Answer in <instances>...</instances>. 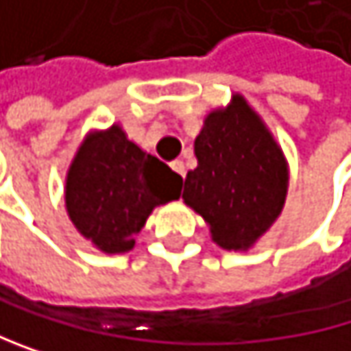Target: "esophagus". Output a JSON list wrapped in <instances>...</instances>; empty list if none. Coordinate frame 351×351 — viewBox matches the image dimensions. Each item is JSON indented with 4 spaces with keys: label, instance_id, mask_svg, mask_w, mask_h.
Here are the masks:
<instances>
[{
    "label": "esophagus",
    "instance_id": "obj_1",
    "mask_svg": "<svg viewBox=\"0 0 351 351\" xmlns=\"http://www.w3.org/2000/svg\"><path fill=\"white\" fill-rule=\"evenodd\" d=\"M171 169H173V171H176L178 176H182V178L186 176V167H184V161H173V163H171Z\"/></svg>",
    "mask_w": 351,
    "mask_h": 351
}]
</instances>
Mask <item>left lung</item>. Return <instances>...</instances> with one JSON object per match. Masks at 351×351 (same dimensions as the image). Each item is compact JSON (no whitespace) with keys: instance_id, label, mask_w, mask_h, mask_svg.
I'll list each match as a JSON object with an SVG mask.
<instances>
[{"instance_id":"1","label":"left lung","mask_w":351,"mask_h":351,"mask_svg":"<svg viewBox=\"0 0 351 351\" xmlns=\"http://www.w3.org/2000/svg\"><path fill=\"white\" fill-rule=\"evenodd\" d=\"M197 169L184 182V203L209 226L211 241L228 251H247L278 219L289 163L251 104L232 94L211 110L195 140Z\"/></svg>"}]
</instances>
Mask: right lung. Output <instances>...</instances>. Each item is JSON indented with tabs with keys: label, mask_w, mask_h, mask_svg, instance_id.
I'll return each instance as SVG.
<instances>
[{
	"label": "right lung",
	"mask_w": 351,
	"mask_h": 351,
	"mask_svg": "<svg viewBox=\"0 0 351 351\" xmlns=\"http://www.w3.org/2000/svg\"><path fill=\"white\" fill-rule=\"evenodd\" d=\"M182 176L144 152L119 123L90 132L64 184V205L77 232L108 255L136 247L154 207L180 199Z\"/></svg>",
	"instance_id": "obj_1"
}]
</instances>
